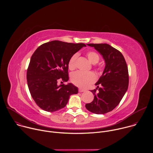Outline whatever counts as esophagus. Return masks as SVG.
<instances>
[{
	"instance_id": "obj_1",
	"label": "esophagus",
	"mask_w": 153,
	"mask_h": 153,
	"mask_svg": "<svg viewBox=\"0 0 153 153\" xmlns=\"http://www.w3.org/2000/svg\"><path fill=\"white\" fill-rule=\"evenodd\" d=\"M84 91H85V90H84V89H82V88L79 89V93H82V92H84Z\"/></svg>"
}]
</instances>
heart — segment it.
<instances>
[{
	"label": "heart",
	"instance_id": "obj_1",
	"mask_svg": "<svg viewBox=\"0 0 153 153\" xmlns=\"http://www.w3.org/2000/svg\"><path fill=\"white\" fill-rule=\"evenodd\" d=\"M79 54H74L69 60L68 68L70 70H74L77 66V59L78 58ZM86 56L89 61L93 63L96 64L99 61L100 57L98 54L94 51H90L86 53ZM96 80V75L92 72L84 73L82 71H77L73 73L71 77V80L72 83L80 88H86L87 86L90 85L94 82Z\"/></svg>",
	"mask_w": 153,
	"mask_h": 153
}]
</instances>
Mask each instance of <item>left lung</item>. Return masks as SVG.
I'll return each instance as SVG.
<instances>
[{
	"mask_svg": "<svg viewBox=\"0 0 153 153\" xmlns=\"http://www.w3.org/2000/svg\"><path fill=\"white\" fill-rule=\"evenodd\" d=\"M103 57L105 67L102 75L96 83L97 88L91 90L94 95V100L85 105L90 112L103 114L119 105L128 87V67L122 54L107 43H88ZM98 91H97V90Z\"/></svg>",
	"mask_w": 153,
	"mask_h": 153,
	"instance_id": "left-lung-1",
	"label": "left lung"
}]
</instances>
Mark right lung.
Instances as JSON below:
<instances>
[{
    "label": "right lung",
    "mask_w": 153,
    "mask_h": 153,
    "mask_svg": "<svg viewBox=\"0 0 153 153\" xmlns=\"http://www.w3.org/2000/svg\"><path fill=\"white\" fill-rule=\"evenodd\" d=\"M84 43L53 40L39 47L32 55L27 79L30 94L43 110L54 112L67 105L70 96L78 93L77 87L69 79L68 62ZM61 81L59 85L58 82Z\"/></svg>",
    "instance_id": "right-lung-1"
}]
</instances>
